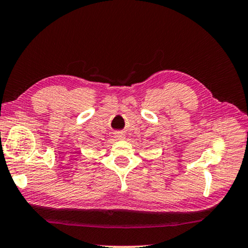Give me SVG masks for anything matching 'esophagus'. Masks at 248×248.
Masks as SVG:
<instances>
[{
	"instance_id": "1",
	"label": "esophagus",
	"mask_w": 248,
	"mask_h": 248,
	"mask_svg": "<svg viewBox=\"0 0 248 248\" xmlns=\"http://www.w3.org/2000/svg\"><path fill=\"white\" fill-rule=\"evenodd\" d=\"M114 137H115V139L118 140V141L124 140V138H125L124 132H121V131H116V132L114 133Z\"/></svg>"
}]
</instances>
